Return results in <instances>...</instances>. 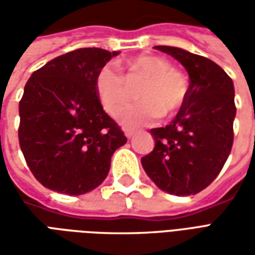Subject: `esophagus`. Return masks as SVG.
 <instances>
[{"label":"esophagus","instance_id":"esophagus-1","mask_svg":"<svg viewBox=\"0 0 255 255\" xmlns=\"http://www.w3.org/2000/svg\"><path fill=\"white\" fill-rule=\"evenodd\" d=\"M124 135H126V136H127L128 139H131L133 136V135H135V131H133V129H124Z\"/></svg>","mask_w":255,"mask_h":255}]
</instances>
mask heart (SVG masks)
Here are the masks:
<instances>
[{"mask_svg":"<svg viewBox=\"0 0 255 255\" xmlns=\"http://www.w3.org/2000/svg\"><path fill=\"white\" fill-rule=\"evenodd\" d=\"M129 75L142 76L146 83L139 89L138 98L142 100L136 105L124 111L120 122L127 127L150 124L160 115L173 116L180 111L187 100L188 86L182 73L175 71L165 58L155 56H139L128 63ZM95 89L105 111L116 116L131 100V91L123 73L112 65L100 69L95 79Z\"/></svg>","mask_w":255,"mask_h":255,"instance_id":"1","label":"heart"}]
</instances>
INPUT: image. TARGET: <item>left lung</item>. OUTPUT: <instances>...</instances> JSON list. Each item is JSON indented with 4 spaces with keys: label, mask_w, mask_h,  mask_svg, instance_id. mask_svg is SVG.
<instances>
[{
    "label": "left lung",
    "mask_w": 255,
    "mask_h": 255,
    "mask_svg": "<svg viewBox=\"0 0 255 255\" xmlns=\"http://www.w3.org/2000/svg\"><path fill=\"white\" fill-rule=\"evenodd\" d=\"M186 68L187 100L169 126L153 128L155 146L142 157L147 176L162 191L195 195L217 177L232 149L235 89L217 64L173 46H155Z\"/></svg>",
    "instance_id": "8db88e82"
}]
</instances>
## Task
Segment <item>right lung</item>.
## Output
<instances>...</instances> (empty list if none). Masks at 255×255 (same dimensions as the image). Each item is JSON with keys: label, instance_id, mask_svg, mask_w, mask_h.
Instances as JSON below:
<instances>
[{"label": "right lung", "instance_id": "1", "mask_svg": "<svg viewBox=\"0 0 255 255\" xmlns=\"http://www.w3.org/2000/svg\"><path fill=\"white\" fill-rule=\"evenodd\" d=\"M119 53L78 49L50 60L28 79L19 104V142L42 186L82 195L108 176L112 155L127 138L101 105L95 79Z\"/></svg>", "mask_w": 255, "mask_h": 255}]
</instances>
